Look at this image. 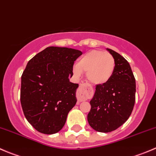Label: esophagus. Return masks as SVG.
Returning <instances> with one entry per match:
<instances>
[{
    "mask_svg": "<svg viewBox=\"0 0 156 156\" xmlns=\"http://www.w3.org/2000/svg\"><path fill=\"white\" fill-rule=\"evenodd\" d=\"M87 84H86V83H81V84H80V86H79V89H78V96L80 97V98L78 99V100L79 101H83L84 99V90H85V89H87Z\"/></svg>",
    "mask_w": 156,
    "mask_h": 156,
    "instance_id": "1",
    "label": "esophagus"
}]
</instances>
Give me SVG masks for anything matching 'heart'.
Here are the masks:
<instances>
[{
  "label": "heart",
  "instance_id": "1",
  "mask_svg": "<svg viewBox=\"0 0 156 156\" xmlns=\"http://www.w3.org/2000/svg\"><path fill=\"white\" fill-rule=\"evenodd\" d=\"M115 60L111 53L94 50L85 53L73 66L76 76L87 72L88 80L93 84H101L107 82L114 72Z\"/></svg>",
  "mask_w": 156,
  "mask_h": 156
}]
</instances>
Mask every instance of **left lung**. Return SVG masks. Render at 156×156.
<instances>
[{
    "mask_svg": "<svg viewBox=\"0 0 156 156\" xmlns=\"http://www.w3.org/2000/svg\"><path fill=\"white\" fill-rule=\"evenodd\" d=\"M107 50L115 60L114 72L107 82L96 86L87 115L90 126L103 133L116 130L128 119L136 94V81L129 62L117 52Z\"/></svg>",
    "mask_w": 156,
    "mask_h": 156,
    "instance_id": "8db88e82",
    "label": "left lung"
}]
</instances>
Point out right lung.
<instances>
[{
  "mask_svg": "<svg viewBox=\"0 0 156 156\" xmlns=\"http://www.w3.org/2000/svg\"><path fill=\"white\" fill-rule=\"evenodd\" d=\"M81 54L75 49L49 47L27 63L21 78L20 101L26 119L40 133L59 132L76 104L78 84L70 82L69 77Z\"/></svg>",
  "mask_w": 156,
  "mask_h": 156,
  "instance_id": "right-lung-1",
  "label": "right lung"
}]
</instances>
